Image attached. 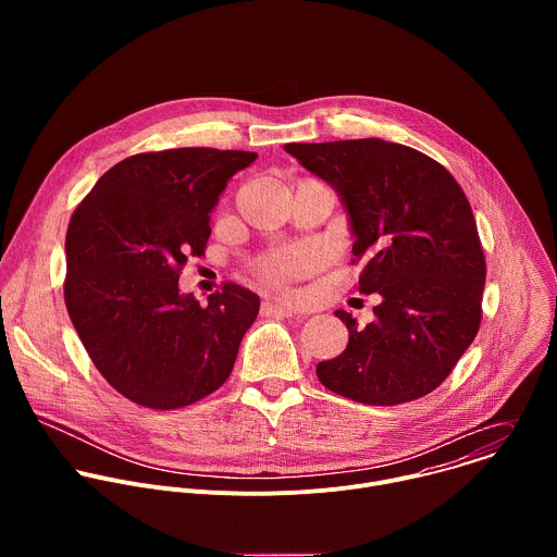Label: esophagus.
<instances>
[{
	"instance_id": "34e87169",
	"label": "esophagus",
	"mask_w": 557,
	"mask_h": 557,
	"mask_svg": "<svg viewBox=\"0 0 557 557\" xmlns=\"http://www.w3.org/2000/svg\"><path fill=\"white\" fill-rule=\"evenodd\" d=\"M262 314H280V317H295V310L275 301H264L262 304Z\"/></svg>"
}]
</instances>
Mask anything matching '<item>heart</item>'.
I'll list each match as a JSON object with an SVG mask.
<instances>
[{
	"instance_id": "heart-1",
	"label": "heart",
	"mask_w": 557,
	"mask_h": 557,
	"mask_svg": "<svg viewBox=\"0 0 557 557\" xmlns=\"http://www.w3.org/2000/svg\"><path fill=\"white\" fill-rule=\"evenodd\" d=\"M320 264V256L310 249H293L280 256H273L260 264V275L271 286H284L293 280H299L314 271Z\"/></svg>"
}]
</instances>
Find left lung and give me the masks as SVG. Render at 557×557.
Returning a JSON list of instances; mask_svg holds the SVG:
<instances>
[{"label": "left lung", "instance_id": "obj_1", "mask_svg": "<svg viewBox=\"0 0 557 557\" xmlns=\"http://www.w3.org/2000/svg\"><path fill=\"white\" fill-rule=\"evenodd\" d=\"M284 149L337 191L352 256L368 258L359 293L381 295L366 329L335 310L348 346L317 363V376L366 406L421 399L447 379L481 326L485 256L460 185L430 156L381 138Z\"/></svg>", "mask_w": 557, "mask_h": 557}]
</instances>
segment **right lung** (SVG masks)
<instances>
[{"label":"right lung","mask_w":557,"mask_h":557,"mask_svg":"<svg viewBox=\"0 0 557 557\" xmlns=\"http://www.w3.org/2000/svg\"><path fill=\"white\" fill-rule=\"evenodd\" d=\"M256 151L178 147L108 170L65 235V306L103 379L151 410L191 406L231 374L260 297L237 284L207 306L178 286L205 256L211 211Z\"/></svg>","instance_id":"add662e5"}]
</instances>
